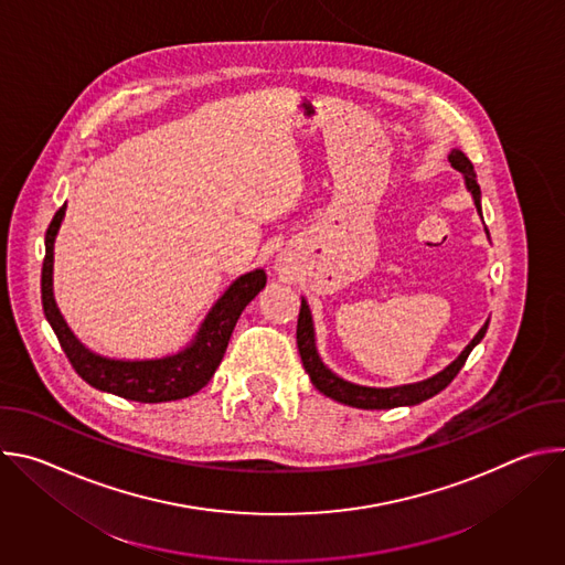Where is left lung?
Wrapping results in <instances>:
<instances>
[{
    "label": "left lung",
    "mask_w": 565,
    "mask_h": 565,
    "mask_svg": "<svg viewBox=\"0 0 565 565\" xmlns=\"http://www.w3.org/2000/svg\"><path fill=\"white\" fill-rule=\"evenodd\" d=\"M449 163L465 174V183L467 190L473 196L476 210L480 214V185L476 181V172L471 160L454 149L449 153ZM488 333V321L486 327H482L476 338L467 344V349L438 375L416 382V384H405V386H393V388H373V386H360L353 382H347L342 377H338L331 369L324 366V362L319 360L317 349H315V331H312V317L308 310V303L301 299V308H299V319H297V349L303 362L306 373L310 375V382L315 384V388H319L324 395L342 402V405L349 407H358V409H393V407H405V405H418L423 399L434 397L436 393H440L447 384H451V380L458 375V371L465 366L471 349L486 338Z\"/></svg>",
    "instance_id": "obj_1"
}]
</instances>
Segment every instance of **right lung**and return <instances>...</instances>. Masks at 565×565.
<instances>
[{
	"mask_svg": "<svg viewBox=\"0 0 565 565\" xmlns=\"http://www.w3.org/2000/svg\"><path fill=\"white\" fill-rule=\"evenodd\" d=\"M64 210L66 205L55 212L44 236L46 255L42 264V308L75 373L94 388L134 402H149V405L181 399L201 391L223 360L238 315L266 286V273L253 270L238 277L212 306L196 340L185 351L163 360H109L92 353L75 340L53 299V241L64 218Z\"/></svg>",
	"mask_w": 565,
	"mask_h": 565,
	"instance_id": "obj_1",
	"label": "right lung"
}]
</instances>
